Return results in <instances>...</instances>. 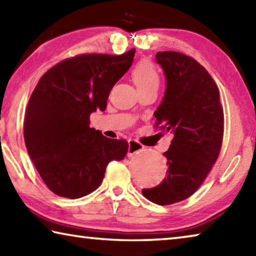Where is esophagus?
Masks as SVG:
<instances>
[{
	"mask_svg": "<svg viewBox=\"0 0 256 256\" xmlns=\"http://www.w3.org/2000/svg\"><path fill=\"white\" fill-rule=\"evenodd\" d=\"M144 146L141 144H138L136 140H128V156L131 157V156L136 154L140 151L144 150Z\"/></svg>",
	"mask_w": 256,
	"mask_h": 256,
	"instance_id": "1",
	"label": "esophagus"
}]
</instances>
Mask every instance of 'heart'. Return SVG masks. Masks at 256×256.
<instances>
[{"mask_svg":"<svg viewBox=\"0 0 256 256\" xmlns=\"http://www.w3.org/2000/svg\"><path fill=\"white\" fill-rule=\"evenodd\" d=\"M132 78L138 90L158 88L159 74L150 60H140L132 70Z\"/></svg>","mask_w":256,"mask_h":256,"instance_id":"obj_1","label":"heart"}]
</instances>
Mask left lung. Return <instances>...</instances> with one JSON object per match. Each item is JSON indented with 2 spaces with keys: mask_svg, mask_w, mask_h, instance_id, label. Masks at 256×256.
<instances>
[{
  "mask_svg": "<svg viewBox=\"0 0 256 256\" xmlns=\"http://www.w3.org/2000/svg\"><path fill=\"white\" fill-rule=\"evenodd\" d=\"M156 60L166 78V92L157 110L156 125L174 138L164 154L166 178L142 194L159 206L190 198L200 188L218 159L224 136V110L219 89L196 60L178 52H158Z\"/></svg>",
  "mask_w": 256,
  "mask_h": 256,
  "instance_id": "obj_1",
  "label": "left lung"
}]
</instances>
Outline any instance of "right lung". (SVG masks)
Segmentation results:
<instances>
[{
	"instance_id": "1",
	"label": "right lung",
	"mask_w": 256,
	"mask_h": 256,
	"mask_svg": "<svg viewBox=\"0 0 256 256\" xmlns=\"http://www.w3.org/2000/svg\"><path fill=\"white\" fill-rule=\"evenodd\" d=\"M122 55L84 54L50 68L26 110L24 136L30 159L56 196L79 198L102 184L112 160L128 154L125 140L90 128V114L104 112L110 90L133 63Z\"/></svg>"
}]
</instances>
